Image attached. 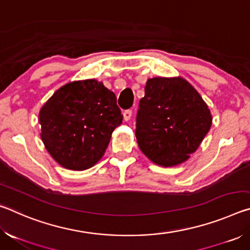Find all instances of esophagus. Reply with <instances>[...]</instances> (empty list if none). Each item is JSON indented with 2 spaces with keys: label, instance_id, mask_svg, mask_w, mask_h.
<instances>
[{
  "label": "esophagus",
  "instance_id": "34e87169",
  "mask_svg": "<svg viewBox=\"0 0 250 250\" xmlns=\"http://www.w3.org/2000/svg\"><path fill=\"white\" fill-rule=\"evenodd\" d=\"M131 117H132V110H125V111H124V120L129 121Z\"/></svg>",
  "mask_w": 250,
  "mask_h": 250
}]
</instances>
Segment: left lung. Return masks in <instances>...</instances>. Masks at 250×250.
<instances>
[{"instance_id":"1","label":"left lung","mask_w":250,"mask_h":250,"mask_svg":"<svg viewBox=\"0 0 250 250\" xmlns=\"http://www.w3.org/2000/svg\"><path fill=\"white\" fill-rule=\"evenodd\" d=\"M211 120L208 105L184 78L147 79L137 113L138 146L158 166H179L198 149Z\"/></svg>"}]
</instances>
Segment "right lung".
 <instances>
[{
    "mask_svg": "<svg viewBox=\"0 0 250 250\" xmlns=\"http://www.w3.org/2000/svg\"><path fill=\"white\" fill-rule=\"evenodd\" d=\"M39 121L46 150L62 167L83 171L103 158L122 124L116 95L96 79L66 83L42 107Z\"/></svg>",
    "mask_w": 250,
    "mask_h": 250,
    "instance_id": "add662e5",
    "label": "right lung"
}]
</instances>
